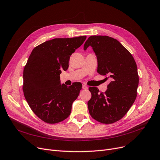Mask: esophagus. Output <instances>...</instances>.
I'll use <instances>...</instances> for the list:
<instances>
[{
	"label": "esophagus",
	"mask_w": 160,
	"mask_h": 160,
	"mask_svg": "<svg viewBox=\"0 0 160 160\" xmlns=\"http://www.w3.org/2000/svg\"><path fill=\"white\" fill-rule=\"evenodd\" d=\"M82 88H83V89H85V90H87V89H88V87L87 85H82Z\"/></svg>",
	"instance_id": "34e87169"
}]
</instances>
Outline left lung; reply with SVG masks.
Instances as JSON below:
<instances>
[{
	"label": "left lung",
	"instance_id": "1",
	"mask_svg": "<svg viewBox=\"0 0 160 160\" xmlns=\"http://www.w3.org/2000/svg\"><path fill=\"white\" fill-rule=\"evenodd\" d=\"M89 46L97 56V72L112 80L105 92L99 93L98 88L89 87L92 94L87 103L89 113L98 122L113 123L125 116L137 98V66L128 50L112 37L91 36L84 50Z\"/></svg>",
	"mask_w": 160,
	"mask_h": 160
}]
</instances>
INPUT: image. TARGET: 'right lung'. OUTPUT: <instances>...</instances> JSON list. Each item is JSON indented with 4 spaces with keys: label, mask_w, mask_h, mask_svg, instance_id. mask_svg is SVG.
<instances>
[{
    "label": "right lung",
    "mask_w": 160,
    "mask_h": 160,
    "mask_svg": "<svg viewBox=\"0 0 160 160\" xmlns=\"http://www.w3.org/2000/svg\"><path fill=\"white\" fill-rule=\"evenodd\" d=\"M86 38H56L32 50L23 69V91L32 111L44 122L59 123L71 113L82 84L61 85L60 74L62 70L68 69L70 56Z\"/></svg>",
    "instance_id": "1"
}]
</instances>
